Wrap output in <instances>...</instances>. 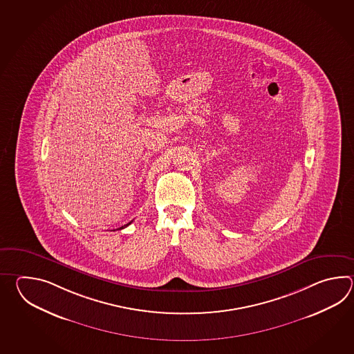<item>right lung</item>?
<instances>
[{
	"label": "right lung",
	"instance_id": "1",
	"mask_svg": "<svg viewBox=\"0 0 354 354\" xmlns=\"http://www.w3.org/2000/svg\"><path fill=\"white\" fill-rule=\"evenodd\" d=\"M131 223H133V221H130V223H128V224H127V225L121 226L120 229H124V227H127V226L130 225V224H131Z\"/></svg>",
	"mask_w": 354,
	"mask_h": 354
}]
</instances>
